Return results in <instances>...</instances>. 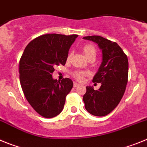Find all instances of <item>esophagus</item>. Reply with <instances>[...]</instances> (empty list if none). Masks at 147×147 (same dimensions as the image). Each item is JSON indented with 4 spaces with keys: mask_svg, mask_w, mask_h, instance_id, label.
Segmentation results:
<instances>
[{
    "mask_svg": "<svg viewBox=\"0 0 147 147\" xmlns=\"http://www.w3.org/2000/svg\"><path fill=\"white\" fill-rule=\"evenodd\" d=\"M80 85V84H78V83H76V82L74 83V88H77V87H79Z\"/></svg>",
    "mask_w": 147,
    "mask_h": 147,
    "instance_id": "1",
    "label": "esophagus"
}]
</instances>
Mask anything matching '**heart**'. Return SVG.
I'll return each mask as SVG.
<instances>
[{
	"instance_id": "1",
	"label": "heart",
	"mask_w": 147,
	"mask_h": 147,
	"mask_svg": "<svg viewBox=\"0 0 147 147\" xmlns=\"http://www.w3.org/2000/svg\"><path fill=\"white\" fill-rule=\"evenodd\" d=\"M82 51L84 54H85V57L88 59H95L96 57V49L94 45H92V44H86V45H84L82 48ZM71 55H72V53L69 52V54H67V61H69L71 59ZM88 75H89V72L88 71H76L73 73V76H74V78L80 82L83 81L85 76H88Z\"/></svg>"
}]
</instances>
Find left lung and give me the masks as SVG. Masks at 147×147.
Segmentation results:
<instances>
[{
  "instance_id": "left-lung-1",
  "label": "left lung",
  "mask_w": 147,
  "mask_h": 147,
  "mask_svg": "<svg viewBox=\"0 0 147 147\" xmlns=\"http://www.w3.org/2000/svg\"><path fill=\"white\" fill-rule=\"evenodd\" d=\"M83 39L98 44L102 51V62L93 79L101 83L98 90L86 87L83 96L85 107L96 116H105L117 107L125 92L128 82V59L116 42L101 36H88Z\"/></svg>"
}]
</instances>
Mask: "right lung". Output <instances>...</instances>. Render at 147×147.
<instances>
[{
  "mask_svg": "<svg viewBox=\"0 0 147 147\" xmlns=\"http://www.w3.org/2000/svg\"><path fill=\"white\" fill-rule=\"evenodd\" d=\"M78 35L49 34L34 39L23 51L19 62L20 82L26 98L42 117L59 115L65 97L73 88L68 78H52L54 67L65 65L71 45Z\"/></svg>",
  "mask_w": 147,
  "mask_h": 147,
  "instance_id": "1",
  "label": "right lung"
}]
</instances>
